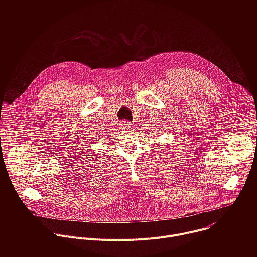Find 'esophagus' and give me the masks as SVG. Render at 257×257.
<instances>
[{"mask_svg": "<svg viewBox=\"0 0 257 257\" xmlns=\"http://www.w3.org/2000/svg\"><path fill=\"white\" fill-rule=\"evenodd\" d=\"M120 127H121L122 130H127V129L130 128V124H129L127 121H124V122H122V123L120 124Z\"/></svg>", "mask_w": 257, "mask_h": 257, "instance_id": "esophagus-1", "label": "esophagus"}]
</instances>
